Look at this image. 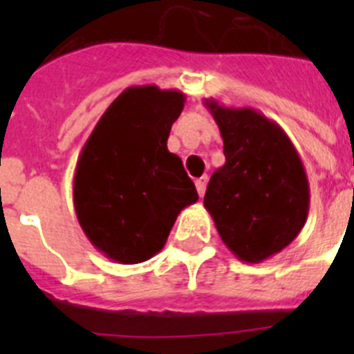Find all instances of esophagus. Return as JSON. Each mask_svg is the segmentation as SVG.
<instances>
[{
    "mask_svg": "<svg viewBox=\"0 0 354 354\" xmlns=\"http://www.w3.org/2000/svg\"><path fill=\"white\" fill-rule=\"evenodd\" d=\"M195 186H196V192H198V195L204 196L205 187H207V175H204V177H200V179H196L195 180Z\"/></svg>",
    "mask_w": 354,
    "mask_h": 354,
    "instance_id": "obj_1",
    "label": "esophagus"
}]
</instances>
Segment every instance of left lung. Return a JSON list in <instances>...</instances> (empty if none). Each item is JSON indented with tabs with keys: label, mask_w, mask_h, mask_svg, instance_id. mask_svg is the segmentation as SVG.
<instances>
[{
	"label": "left lung",
	"mask_w": 354,
	"mask_h": 354,
	"mask_svg": "<svg viewBox=\"0 0 354 354\" xmlns=\"http://www.w3.org/2000/svg\"><path fill=\"white\" fill-rule=\"evenodd\" d=\"M220 127L225 165L211 175L204 205L239 261L257 264L289 246L305 227L310 187L286 131L253 108L205 99Z\"/></svg>",
	"instance_id": "1"
}]
</instances>
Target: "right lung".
Returning a JSON list of instances; mask_svg holds the SVG:
<instances>
[{"label":"right lung","instance_id":"right-lung-1","mask_svg":"<svg viewBox=\"0 0 354 354\" xmlns=\"http://www.w3.org/2000/svg\"><path fill=\"white\" fill-rule=\"evenodd\" d=\"M179 90L129 86L108 106L83 145L74 174V209L84 236L118 264L161 252L179 212L198 193L168 150L184 108Z\"/></svg>","mask_w":354,"mask_h":354}]
</instances>
